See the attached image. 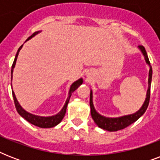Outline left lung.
<instances>
[{"instance_id": "1", "label": "left lung", "mask_w": 160, "mask_h": 160, "mask_svg": "<svg viewBox=\"0 0 160 160\" xmlns=\"http://www.w3.org/2000/svg\"><path fill=\"white\" fill-rule=\"evenodd\" d=\"M138 50L142 53L144 58V60L149 67V79H148V90L146 92V97L144 100V102L143 103L142 106L139 110L134 112L133 114H125V115H121L119 117H106L104 116L100 113H98L95 109L94 104H93V91L90 90V114L91 117L94 119L96 125L100 127V129H105L107 131L114 132L118 131L120 129H123L129 126L131 124L138 120L140 117L144 114V112L146 111L149 102V97H150V85H151V80H152V67L150 65V62L149 60V57L147 55V52L145 51L144 46H138Z\"/></svg>"}]
</instances>
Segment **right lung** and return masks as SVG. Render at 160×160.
<instances>
[{"label":"right lung","instance_id":"right-lung-1","mask_svg":"<svg viewBox=\"0 0 160 160\" xmlns=\"http://www.w3.org/2000/svg\"><path fill=\"white\" fill-rule=\"evenodd\" d=\"M41 31H36L35 33L32 35L31 36H30L27 40L26 41V42L29 40H31V38H33L34 36H36L37 34L41 33ZM23 45L18 49L17 51V53L16 55V57H15V60H14L13 65H12V67H11V81H12V78H13V71H14V68L16 66V60H17V57H18L19 52L22 48ZM83 84V79L82 78H80L79 80H75V82H73L71 84L70 87V90H69V93H68V97L65 100V103L64 106L62 107V109H60V112H58L56 114H54V115H50V116H41V115H36V114H31L30 112L26 111V109H23L21 105H20V103L18 102V100L16 99V95L15 93L12 90V95H13V99H14V102H15V105H16V108L17 112L19 113V114L21 115L22 118L26 119V121H28L29 123L36 125V126H38L40 128H43V129H46V128H52V127L56 126L57 124H59L61 122V120L63 119V118L65 117V112H66V109H67V105L68 103L70 101V99L71 97V95L72 93L75 91L76 89H77L80 85ZM11 89H12V83H11Z\"/></svg>","mask_w":160,"mask_h":160}]
</instances>
